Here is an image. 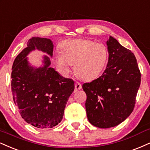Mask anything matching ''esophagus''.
<instances>
[{
  "label": "esophagus",
  "instance_id": "obj_1",
  "mask_svg": "<svg viewBox=\"0 0 150 150\" xmlns=\"http://www.w3.org/2000/svg\"><path fill=\"white\" fill-rule=\"evenodd\" d=\"M82 88V86L80 83L79 82H76L75 83V89L76 91H79V90H81Z\"/></svg>",
  "mask_w": 150,
  "mask_h": 150
}]
</instances>
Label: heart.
Here are the masks:
<instances>
[{
	"label": "heart",
	"mask_w": 150,
	"mask_h": 150,
	"mask_svg": "<svg viewBox=\"0 0 150 150\" xmlns=\"http://www.w3.org/2000/svg\"><path fill=\"white\" fill-rule=\"evenodd\" d=\"M108 49L103 43L89 39L67 40L61 44V52H55V64L64 75L74 66L76 74L83 80L95 79L103 71L108 60Z\"/></svg>",
	"instance_id": "1"
}]
</instances>
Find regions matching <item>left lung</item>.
<instances>
[{
	"label": "left lung",
	"instance_id": "left-lung-1",
	"mask_svg": "<svg viewBox=\"0 0 150 150\" xmlns=\"http://www.w3.org/2000/svg\"><path fill=\"white\" fill-rule=\"evenodd\" d=\"M106 43L109 52L106 69L99 78L82 86L87 96L88 119L101 128L114 127L129 117L141 81L134 54L112 36Z\"/></svg>",
	"mask_w": 150,
	"mask_h": 150
}]
</instances>
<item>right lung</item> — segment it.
<instances>
[{
	"label": "right lung",
	"mask_w": 150,
	"mask_h": 150,
	"mask_svg": "<svg viewBox=\"0 0 150 150\" xmlns=\"http://www.w3.org/2000/svg\"><path fill=\"white\" fill-rule=\"evenodd\" d=\"M35 50L52 57L53 44L48 38L32 37L19 53L12 67V92L23 119L34 127L53 128L60 123L74 82L50 67V59L43 55L39 67L32 66L28 54Z\"/></svg>",
	"instance_id": "add662e5"
}]
</instances>
